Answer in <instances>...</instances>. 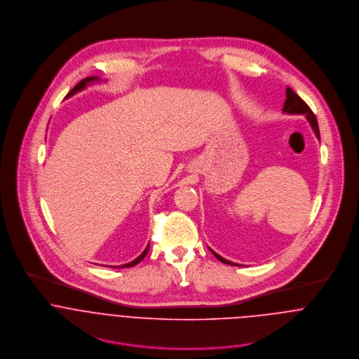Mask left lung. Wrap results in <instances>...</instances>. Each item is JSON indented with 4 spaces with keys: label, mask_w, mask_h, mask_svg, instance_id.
<instances>
[{
    "label": "left lung",
    "mask_w": 359,
    "mask_h": 359,
    "mask_svg": "<svg viewBox=\"0 0 359 359\" xmlns=\"http://www.w3.org/2000/svg\"><path fill=\"white\" fill-rule=\"evenodd\" d=\"M283 111H285V113H292V114H306V117H307L308 121H309V124H311V127H312V130H313V133H315V135H316V138H318V140L320 138V135H319V127H318V121H316L315 114L312 113V110L309 109V106H308L307 103L304 102V101H303L292 88H289V87L286 88V101H285V104H283ZM210 252L215 256L217 259H219V261L224 262V264L238 265V264H235V262H231V261L222 258L219 255H217L215 252H212L211 249H210Z\"/></svg>",
    "instance_id": "1"
}]
</instances>
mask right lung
Listing matches in <instances>:
<instances>
[{"mask_svg": "<svg viewBox=\"0 0 359 359\" xmlns=\"http://www.w3.org/2000/svg\"><path fill=\"white\" fill-rule=\"evenodd\" d=\"M100 80V77H95V76H91V77H87V79H84V80H81L77 86H74V88H72V91L66 95V98H69V97H72V95H74L76 93H79V91H81V90H84L88 84H91V83H94V81H98ZM148 252H149V245L147 246V249L142 252V255H140V256L137 257L134 261H131V262H128V264H123V265H117V266H113V268H130V266H134V265H137L138 262H141L145 256L148 255Z\"/></svg>", "mask_w": 359, "mask_h": 359, "instance_id": "right-lung-1", "label": "right lung"}]
</instances>
